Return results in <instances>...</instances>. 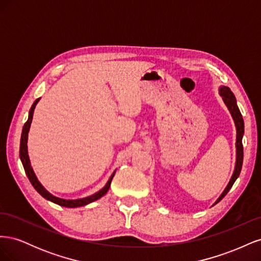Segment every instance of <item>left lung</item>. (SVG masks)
I'll list each match as a JSON object with an SVG mask.
<instances>
[{
    "label": "left lung",
    "mask_w": 261,
    "mask_h": 261,
    "mask_svg": "<svg viewBox=\"0 0 261 261\" xmlns=\"http://www.w3.org/2000/svg\"><path fill=\"white\" fill-rule=\"evenodd\" d=\"M219 93H220V96L222 97L223 102L227 107L228 111H230V113L233 117L235 127H236V144H235V146H236V162H235V169H234V172H233L230 181H228V184L224 188L223 193L220 195V197L217 199L215 204L218 203L220 200L223 199V197L228 193V191H230L233 184L235 183V180L238 179V177L240 176L242 165H243V155H244L243 143H242L243 135H244V120L242 117L240 109L238 107V103H236V99H235L234 93L226 86H221L219 88Z\"/></svg>",
    "instance_id": "8db88e82"
}]
</instances>
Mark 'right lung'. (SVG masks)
Returning a JSON list of instances; mask_svg holds the SVG:
<instances>
[{
	"label": "right lung",
	"instance_id": "obj_1",
	"mask_svg": "<svg viewBox=\"0 0 261 261\" xmlns=\"http://www.w3.org/2000/svg\"><path fill=\"white\" fill-rule=\"evenodd\" d=\"M39 100H40V98H38L35 102L34 105L31 106L30 110H29V115H28V120L27 122L25 123V125H23L22 127V132H21V137H20V147H19V158L21 160V163H22V167L23 169H25V172H26V175L28 176L30 183L33 184V186L35 187L36 191L40 194L43 198L48 199L54 203L57 204H60V206H63V207H66V208H76V207H82V206H86V204H88L92 201H96L98 200L99 198H101L102 196H105L109 188H110V185H111V181H112V178L115 174V171L113 172V174L110 176L108 183L106 184V186L100 189L99 192H97L96 194H93L91 196H88V197H85V198H81V199H63V198H59V197H55L53 196L52 194H50L46 189L42 186V184L40 183V181L38 180L35 172H34V169L33 167H31L30 164V160H29V155H28V149H27V141H28V133H29V129H30V125H31V122H33V116H34V111H35V108L37 106V103L39 102Z\"/></svg>",
	"mask_w": 261,
	"mask_h": 261
}]
</instances>
